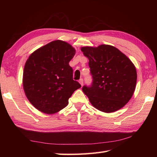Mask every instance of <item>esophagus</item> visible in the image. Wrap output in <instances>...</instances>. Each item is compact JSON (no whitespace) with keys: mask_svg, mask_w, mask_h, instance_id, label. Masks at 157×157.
Here are the masks:
<instances>
[{"mask_svg":"<svg viewBox=\"0 0 157 157\" xmlns=\"http://www.w3.org/2000/svg\"><path fill=\"white\" fill-rule=\"evenodd\" d=\"M79 84H81V86H83V84H84V80H83V79H82V78L79 79Z\"/></svg>","mask_w":157,"mask_h":157,"instance_id":"esophagus-1","label":"esophagus"}]
</instances>
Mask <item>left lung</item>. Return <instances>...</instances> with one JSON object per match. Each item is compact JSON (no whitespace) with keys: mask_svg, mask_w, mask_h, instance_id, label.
Listing matches in <instances>:
<instances>
[{"mask_svg":"<svg viewBox=\"0 0 157 157\" xmlns=\"http://www.w3.org/2000/svg\"><path fill=\"white\" fill-rule=\"evenodd\" d=\"M89 60L92 77L91 86L82 90L92 106L105 113H113L123 107L134 94L137 72L130 59L111 45L81 48Z\"/></svg>","mask_w":157,"mask_h":157,"instance_id":"1","label":"left lung"}]
</instances>
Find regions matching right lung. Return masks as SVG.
I'll list each match as a JSON object with an SVG mask.
<instances>
[{
    "label": "right lung",
    "mask_w": 157,
    "mask_h": 157,
    "mask_svg": "<svg viewBox=\"0 0 157 157\" xmlns=\"http://www.w3.org/2000/svg\"><path fill=\"white\" fill-rule=\"evenodd\" d=\"M75 54L74 48L57 40L29 56L23 70V90L38 111L46 114L59 112L67 106L69 98L81 87L73 79V69L69 65Z\"/></svg>",
    "instance_id": "1"
}]
</instances>
